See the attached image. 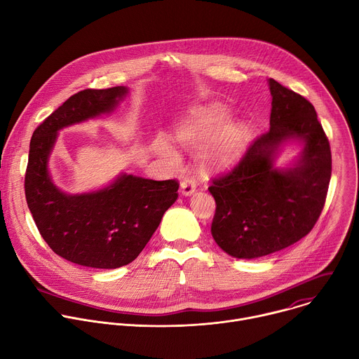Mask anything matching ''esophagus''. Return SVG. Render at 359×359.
Masks as SVG:
<instances>
[{
  "instance_id": "1",
  "label": "esophagus",
  "mask_w": 359,
  "mask_h": 359,
  "mask_svg": "<svg viewBox=\"0 0 359 359\" xmlns=\"http://www.w3.org/2000/svg\"><path fill=\"white\" fill-rule=\"evenodd\" d=\"M180 190L183 196H191L196 191V182L191 177H184L180 183Z\"/></svg>"
}]
</instances>
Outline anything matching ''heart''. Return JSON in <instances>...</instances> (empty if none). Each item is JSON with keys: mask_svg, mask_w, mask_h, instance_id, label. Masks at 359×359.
I'll use <instances>...</instances> for the list:
<instances>
[{"mask_svg": "<svg viewBox=\"0 0 359 359\" xmlns=\"http://www.w3.org/2000/svg\"><path fill=\"white\" fill-rule=\"evenodd\" d=\"M229 109L212 104L196 109L176 130L184 146H198L210 142L206 163L215 169H227L236 165L247 146V128L243 123H227ZM163 155L172 166H180L177 153L165 146Z\"/></svg>", "mask_w": 359, "mask_h": 359, "instance_id": "heart-1", "label": "heart"}]
</instances>
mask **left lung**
I'll use <instances>...</instances> for the list:
<instances>
[{
  "label": "left lung",
  "mask_w": 359,
  "mask_h": 359,
  "mask_svg": "<svg viewBox=\"0 0 359 359\" xmlns=\"http://www.w3.org/2000/svg\"><path fill=\"white\" fill-rule=\"evenodd\" d=\"M270 129L255 139L240 163L213 180L212 236L236 259H259L309 234L317 223L331 179L330 142L314 107L304 96L269 79ZM290 142L302 151L287 168L276 159Z\"/></svg>",
  "instance_id": "obj_1"
}]
</instances>
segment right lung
I'll use <instances>...</instances> for the list:
<instances>
[{"label":"right lung","instance_id":"right-lung-1","mask_svg":"<svg viewBox=\"0 0 359 359\" xmlns=\"http://www.w3.org/2000/svg\"><path fill=\"white\" fill-rule=\"evenodd\" d=\"M126 86L85 89L50 114L34 132L25 197L34 222L54 252L78 266L118 269L132 263L177 198L176 180L121 173L108 186L79 194L62 191L49 173L50 151L64 128L112 114Z\"/></svg>","mask_w":359,"mask_h":359}]
</instances>
